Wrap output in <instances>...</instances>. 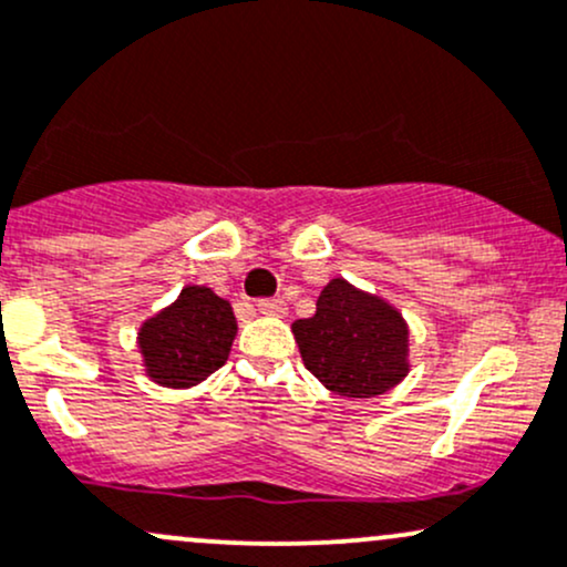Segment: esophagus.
Returning <instances> with one entry per match:
<instances>
[{"label":"esophagus","mask_w":567,"mask_h":567,"mask_svg":"<svg viewBox=\"0 0 567 567\" xmlns=\"http://www.w3.org/2000/svg\"><path fill=\"white\" fill-rule=\"evenodd\" d=\"M255 307H258L260 315H269V317H285V315H288V303H285L282 298H260Z\"/></svg>","instance_id":"esophagus-1"}]
</instances>
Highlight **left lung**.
Masks as SVG:
<instances>
[{"instance_id": "left-lung-1", "label": "left lung", "mask_w": 567, "mask_h": 567, "mask_svg": "<svg viewBox=\"0 0 567 567\" xmlns=\"http://www.w3.org/2000/svg\"><path fill=\"white\" fill-rule=\"evenodd\" d=\"M303 365L344 398H377L401 384L409 363V322L388 298L333 277L317 312L293 322Z\"/></svg>"}]
</instances>
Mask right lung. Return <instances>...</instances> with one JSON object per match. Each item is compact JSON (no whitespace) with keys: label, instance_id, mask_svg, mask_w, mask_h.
I'll return each mask as SVG.
<instances>
[{"label":"right lung","instance_id":"right-lung-1","mask_svg":"<svg viewBox=\"0 0 567 567\" xmlns=\"http://www.w3.org/2000/svg\"><path fill=\"white\" fill-rule=\"evenodd\" d=\"M236 317L226 298L185 285L169 307L147 317L136 333L145 374L161 388H196L228 360Z\"/></svg>","mask_w":567,"mask_h":567}]
</instances>
